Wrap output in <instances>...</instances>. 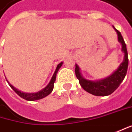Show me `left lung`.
<instances>
[{"instance_id":"1","label":"left lung","mask_w":132,"mask_h":132,"mask_svg":"<svg viewBox=\"0 0 132 132\" xmlns=\"http://www.w3.org/2000/svg\"><path fill=\"white\" fill-rule=\"evenodd\" d=\"M114 29L117 32L119 41L122 43V50L125 53V56H124L123 61L121 63V64L118 68L117 70L112 75H110V77L104 80H101L96 82L87 80L82 77L80 73V68L76 64L75 73H76L77 79L79 80L80 86L87 92H89L92 95H96V96H106V95H109L112 94L119 86V85L123 81L127 73L128 58L126 44L123 40V37L121 33L115 28Z\"/></svg>"}]
</instances>
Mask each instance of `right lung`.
I'll use <instances>...</instances> for the list:
<instances>
[{
    "label": "right lung",
    "mask_w": 132,
    "mask_h": 132,
    "mask_svg": "<svg viewBox=\"0 0 132 132\" xmlns=\"http://www.w3.org/2000/svg\"><path fill=\"white\" fill-rule=\"evenodd\" d=\"M62 65V62H61L60 64H58L56 69H55V71L52 76V79L50 80V83L47 85V86H46L44 89H43L41 91L38 92H36V93H24V92H22L19 90H17L15 88H14L11 84L9 83L10 86L14 90V92L19 95L21 98L25 99L27 101H36V100H39V99L43 98H45L46 96H47L48 95H50L51 92H52V89H53V87H54V82L55 81V79H56V74L58 73V71L59 70V68L61 67Z\"/></svg>",
    "instance_id": "obj_1"
}]
</instances>
